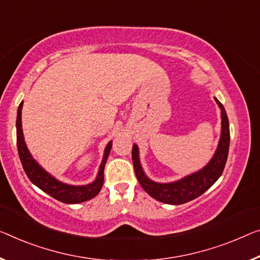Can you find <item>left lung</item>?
I'll return each instance as SVG.
<instances>
[{"label":"left lung","instance_id":"obj_1","mask_svg":"<svg viewBox=\"0 0 260 260\" xmlns=\"http://www.w3.org/2000/svg\"><path fill=\"white\" fill-rule=\"evenodd\" d=\"M216 100L217 105L222 110V133L219 139L218 147L215 152L214 157L209 161L205 169L188 175V177L181 179V180L170 182V183H158L151 181L146 175L144 174L138 158V147L133 146V162L135 167V173L143 189L149 193L153 199L160 202L169 203V205H182L191 200L197 199L202 195L207 189L216 182L217 179L221 177L223 170H224L228 153H229L230 144V130H229V119H228L224 107L222 103Z\"/></svg>","mask_w":260,"mask_h":260}]
</instances>
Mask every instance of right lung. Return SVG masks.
Masks as SVG:
<instances>
[{
	"mask_svg": "<svg viewBox=\"0 0 260 260\" xmlns=\"http://www.w3.org/2000/svg\"><path fill=\"white\" fill-rule=\"evenodd\" d=\"M22 107L23 102L18 107L17 110V119H16V129H17V149L23 169L25 171L27 178L30 181L35 183L38 188H41L43 191H45L52 198L57 199L58 201L63 203H80L83 201H88L99 194L101 190L103 180H105V165L107 161L108 155L110 153L111 145L113 143L109 142L105 150V155H103V160L100 165L99 174L96 180L86 186H70L66 183H62L54 179L47 172L44 171L41 166L36 162L35 159L31 157V154L27 150L24 142L23 131H22Z\"/></svg>",
	"mask_w": 260,
	"mask_h": 260,
	"instance_id": "obj_1",
	"label": "right lung"
}]
</instances>
